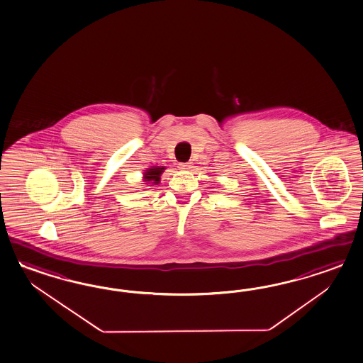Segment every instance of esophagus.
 Instances as JSON below:
<instances>
[{"label": "esophagus", "instance_id": "34e87169", "mask_svg": "<svg viewBox=\"0 0 363 363\" xmlns=\"http://www.w3.org/2000/svg\"><path fill=\"white\" fill-rule=\"evenodd\" d=\"M191 167H193L191 162H182V164H179V169L181 170H190Z\"/></svg>", "mask_w": 363, "mask_h": 363}]
</instances>
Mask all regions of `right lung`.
I'll return each mask as SVG.
<instances>
[{"label": "right lung", "mask_w": 363, "mask_h": 363, "mask_svg": "<svg viewBox=\"0 0 363 363\" xmlns=\"http://www.w3.org/2000/svg\"><path fill=\"white\" fill-rule=\"evenodd\" d=\"M165 167L164 166H152L150 169H147L145 173H143V181L149 182V184H154L157 185L160 182V177L164 173Z\"/></svg>", "instance_id": "add662e5"}]
</instances>
